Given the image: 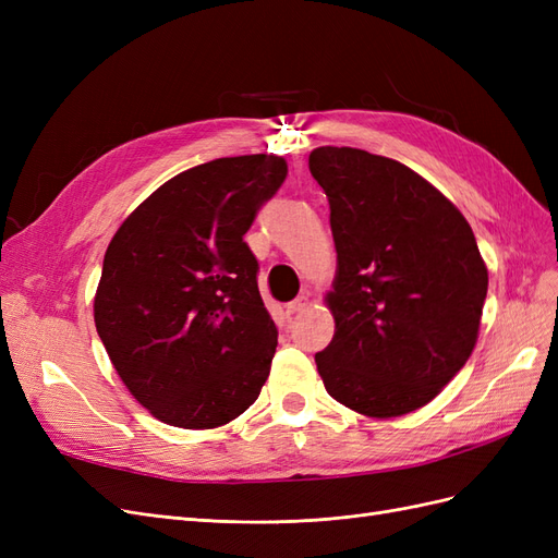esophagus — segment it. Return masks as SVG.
I'll return each instance as SVG.
<instances>
[{"label":"esophagus","instance_id":"obj_1","mask_svg":"<svg viewBox=\"0 0 558 558\" xmlns=\"http://www.w3.org/2000/svg\"><path fill=\"white\" fill-rule=\"evenodd\" d=\"M307 305H310V295L302 293V295H298L293 302H289V307H286V310H289V314H295V312L305 310Z\"/></svg>","mask_w":558,"mask_h":558}]
</instances>
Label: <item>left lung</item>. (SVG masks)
<instances>
[{"mask_svg": "<svg viewBox=\"0 0 558 558\" xmlns=\"http://www.w3.org/2000/svg\"><path fill=\"white\" fill-rule=\"evenodd\" d=\"M310 172L328 195L337 272L326 391L373 418L428 404L477 344L488 272L465 216L408 165L320 146Z\"/></svg>", "mask_w": 558, "mask_h": 558, "instance_id": "1", "label": "left lung"}]
</instances>
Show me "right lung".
Wrapping results in <instances>:
<instances>
[{
    "label": "right lung",
    "instance_id": "right-lung-1",
    "mask_svg": "<svg viewBox=\"0 0 558 558\" xmlns=\"http://www.w3.org/2000/svg\"><path fill=\"white\" fill-rule=\"evenodd\" d=\"M286 174L269 154L191 167L109 242L95 328L128 391L162 424L226 426L260 396L277 328L244 234Z\"/></svg>",
    "mask_w": 558,
    "mask_h": 558
}]
</instances>
